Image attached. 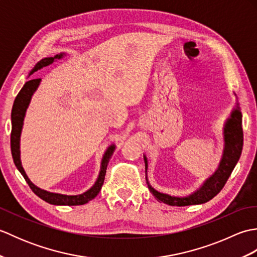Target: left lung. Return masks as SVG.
I'll list each match as a JSON object with an SVG mask.
<instances>
[{
    "label": "left lung",
    "mask_w": 257,
    "mask_h": 257,
    "mask_svg": "<svg viewBox=\"0 0 257 257\" xmlns=\"http://www.w3.org/2000/svg\"><path fill=\"white\" fill-rule=\"evenodd\" d=\"M235 95V94H234ZM236 96V95H235ZM223 139H224V149H223L222 159L219 168L210 178H207L201 187L187 196H174L152 188L147 172H148V158L144 154L146 166V180L151 193L159 201L172 206H187L202 204L210 201L220 192L224 187L227 179L230 178L233 169L241 157L243 149V128H242V112L239 103L236 100V105L231 111L230 117L226 119L223 127Z\"/></svg>",
    "instance_id": "1"
}]
</instances>
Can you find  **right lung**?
I'll return each instance as SVG.
<instances>
[{
  "label": "right lung",
  "instance_id": "add662e5",
  "mask_svg": "<svg viewBox=\"0 0 257 257\" xmlns=\"http://www.w3.org/2000/svg\"><path fill=\"white\" fill-rule=\"evenodd\" d=\"M66 54H58V55L54 57H46L41 59L33 69L30 72L29 76L34 74L37 70L42 69L43 67H46L48 65L53 64L56 59H62ZM41 78H35V79H30L27 80L24 84L23 88H22L19 92V95L16 96L13 108H12V113H11V120H12V133H11V151H12V157L13 161L15 163L18 170L21 172L22 176L24 177L25 181L27 184L30 185L33 192H34L38 198L44 200L47 203H51L54 205H81L85 204L87 202H89L94 198H96L97 194L99 193V191L103 184V180H105L106 176V170L109 160L111 159V156L113 155L114 149H116V145H110L106 149L105 154L102 156L101 163H100V171L98 174V178L94 185L87 190L86 192L80 193L77 195H67V194H61V193H55V192H50V191L43 190L41 188L36 187V185L33 183L31 180L27 177L25 173L23 167H22L21 162V150H20V141H21V134L22 129H23L24 124V118L26 114V110L29 108V105L31 102V99L34 92L37 90L38 86L41 84Z\"/></svg>",
  "mask_w": 257,
  "mask_h": 257
}]
</instances>
